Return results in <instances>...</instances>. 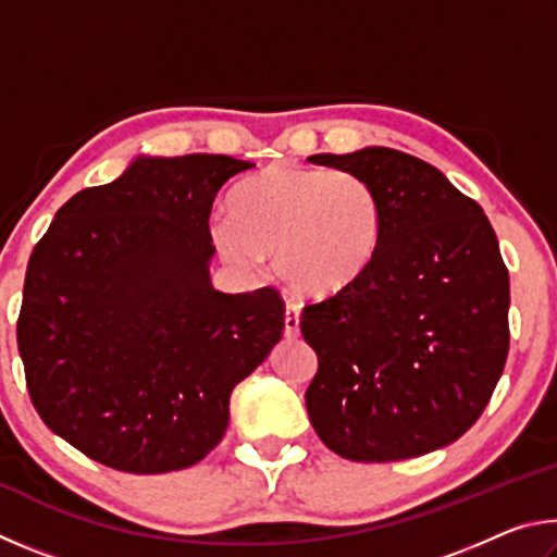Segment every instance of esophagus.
<instances>
[{"label":"esophagus","mask_w":557,"mask_h":557,"mask_svg":"<svg viewBox=\"0 0 557 557\" xmlns=\"http://www.w3.org/2000/svg\"><path fill=\"white\" fill-rule=\"evenodd\" d=\"M285 334L287 336H297L299 334V307L295 301L287 299L285 305Z\"/></svg>","instance_id":"1"}]
</instances>
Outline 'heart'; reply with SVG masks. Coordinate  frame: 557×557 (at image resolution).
<instances>
[{
	"mask_svg": "<svg viewBox=\"0 0 557 557\" xmlns=\"http://www.w3.org/2000/svg\"><path fill=\"white\" fill-rule=\"evenodd\" d=\"M383 203L369 178L324 166H268L235 188L233 213L211 219L215 248L235 265L275 256L301 295H336L369 270Z\"/></svg>",
	"mask_w": 557,
	"mask_h": 557,
	"instance_id": "1",
	"label": "heart"
}]
</instances>
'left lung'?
<instances>
[{
	"instance_id": "8db88e82",
	"label": "left lung",
	"mask_w": 557,
	"mask_h": 557,
	"mask_svg": "<svg viewBox=\"0 0 557 557\" xmlns=\"http://www.w3.org/2000/svg\"><path fill=\"white\" fill-rule=\"evenodd\" d=\"M314 162L369 178L383 233L361 277L301 309L319 363L309 420L344 459L428 455L474 425L504 373L511 292L496 233L418 157L369 147Z\"/></svg>"
}]
</instances>
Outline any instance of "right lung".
<instances>
[{"label": "right lung", "mask_w": 557, "mask_h": 557, "mask_svg": "<svg viewBox=\"0 0 557 557\" xmlns=\"http://www.w3.org/2000/svg\"><path fill=\"white\" fill-rule=\"evenodd\" d=\"M256 164L223 154L137 159L65 201L34 245L16 319L41 420L129 474L191 467L228 428L235 385L285 329L275 287H211V209Z\"/></svg>", "instance_id": "add662e5"}]
</instances>
